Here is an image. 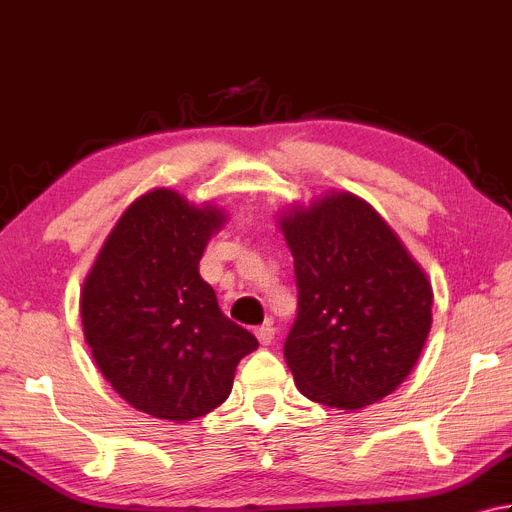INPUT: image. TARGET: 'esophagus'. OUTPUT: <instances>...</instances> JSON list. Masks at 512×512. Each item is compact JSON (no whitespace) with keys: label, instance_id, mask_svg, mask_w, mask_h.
<instances>
[{"label":"esophagus","instance_id":"34e87169","mask_svg":"<svg viewBox=\"0 0 512 512\" xmlns=\"http://www.w3.org/2000/svg\"><path fill=\"white\" fill-rule=\"evenodd\" d=\"M255 337L259 339V344H262V346H268V344L273 342V339H275V328L270 326V324H266V326H259V328L255 330Z\"/></svg>","mask_w":512,"mask_h":512}]
</instances>
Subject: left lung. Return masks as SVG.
Wrapping results in <instances>:
<instances>
[{
	"instance_id": "1",
	"label": "left lung",
	"mask_w": 512,
	"mask_h": 512,
	"mask_svg": "<svg viewBox=\"0 0 512 512\" xmlns=\"http://www.w3.org/2000/svg\"><path fill=\"white\" fill-rule=\"evenodd\" d=\"M295 259L297 319L284 357L299 393L337 410L384 399L417 364L433 286L366 199L328 190L277 219Z\"/></svg>"
}]
</instances>
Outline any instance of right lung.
Returning <instances> with one entry per match:
<instances>
[{"instance_id":"obj_1","label":"right lung","mask_w":512,"mask_h":512,"mask_svg":"<svg viewBox=\"0 0 512 512\" xmlns=\"http://www.w3.org/2000/svg\"><path fill=\"white\" fill-rule=\"evenodd\" d=\"M224 208L153 188L110 230L79 297L84 337L115 393L184 424L224 404L239 359L259 346L219 310L199 259Z\"/></svg>"}]
</instances>
